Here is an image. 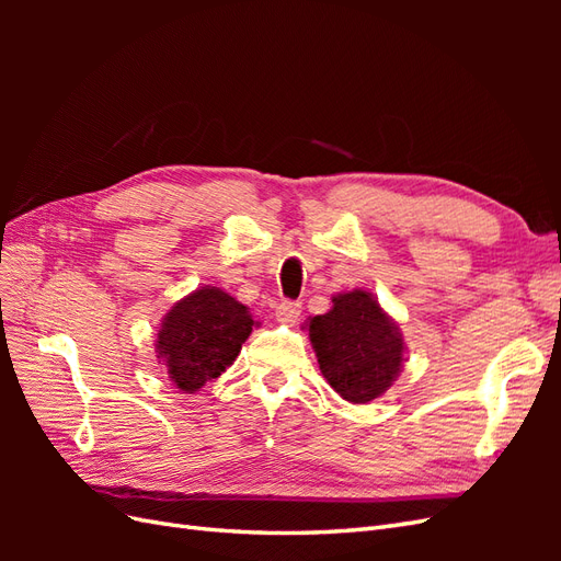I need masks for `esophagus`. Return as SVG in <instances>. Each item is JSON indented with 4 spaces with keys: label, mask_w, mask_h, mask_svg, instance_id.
<instances>
[{
    "label": "esophagus",
    "mask_w": 561,
    "mask_h": 561,
    "mask_svg": "<svg viewBox=\"0 0 561 561\" xmlns=\"http://www.w3.org/2000/svg\"><path fill=\"white\" fill-rule=\"evenodd\" d=\"M301 316V304L293 301V299H285L276 307V320L283 322V325H295Z\"/></svg>",
    "instance_id": "esophagus-1"
}]
</instances>
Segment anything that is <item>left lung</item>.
Returning <instances> with one entry per match:
<instances>
[{
  "label": "left lung",
  "instance_id": "obj_1",
  "mask_svg": "<svg viewBox=\"0 0 561 561\" xmlns=\"http://www.w3.org/2000/svg\"><path fill=\"white\" fill-rule=\"evenodd\" d=\"M325 316L309 320V336L322 377L355 404L386 393L402 371L400 328L365 290L336 295Z\"/></svg>",
  "mask_w": 561,
  "mask_h": 561
}]
</instances>
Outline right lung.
I'll list each match as a JSON object with an SVG mask.
<instances>
[{
  "label": "right lung",
  "mask_w": 561,
  "mask_h": 561,
  "mask_svg": "<svg viewBox=\"0 0 561 561\" xmlns=\"http://www.w3.org/2000/svg\"><path fill=\"white\" fill-rule=\"evenodd\" d=\"M254 320L219 287H201L168 311L161 322L157 353L180 390L194 393L217 379L236 360Z\"/></svg>",
  "instance_id": "add662e5"
}]
</instances>
